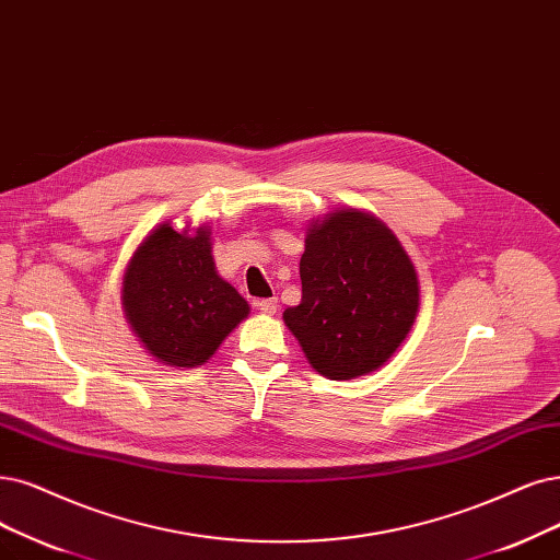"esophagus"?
Wrapping results in <instances>:
<instances>
[{
    "mask_svg": "<svg viewBox=\"0 0 560 560\" xmlns=\"http://www.w3.org/2000/svg\"><path fill=\"white\" fill-rule=\"evenodd\" d=\"M256 306L260 308L262 314H267V316H272V314H277L279 312V302L275 300V298H267V300H258L256 302Z\"/></svg>",
    "mask_w": 560,
    "mask_h": 560,
    "instance_id": "1",
    "label": "esophagus"
}]
</instances>
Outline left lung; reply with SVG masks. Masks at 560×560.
Here are the masks:
<instances>
[{
  "mask_svg": "<svg viewBox=\"0 0 560 560\" xmlns=\"http://www.w3.org/2000/svg\"><path fill=\"white\" fill-rule=\"evenodd\" d=\"M302 302L283 320L318 374L348 381L378 369L410 332L420 306L416 267L378 219L339 210L308 228Z\"/></svg>",
  "mask_w": 560,
  "mask_h": 560,
  "instance_id": "1",
  "label": "left lung"
}]
</instances>
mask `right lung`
<instances>
[{
	"mask_svg": "<svg viewBox=\"0 0 560 560\" xmlns=\"http://www.w3.org/2000/svg\"><path fill=\"white\" fill-rule=\"evenodd\" d=\"M121 304L144 348L171 366L207 362L248 316L246 300L217 275L207 228L189 235L171 223L136 248Z\"/></svg>",
	"mask_w": 560,
	"mask_h": 560,
	"instance_id": "obj_1",
	"label": "right lung"
}]
</instances>
